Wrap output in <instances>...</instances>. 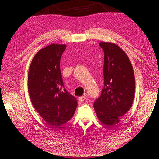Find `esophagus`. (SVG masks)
Masks as SVG:
<instances>
[{
    "instance_id": "esophagus-1",
    "label": "esophagus",
    "mask_w": 159,
    "mask_h": 159,
    "mask_svg": "<svg viewBox=\"0 0 159 159\" xmlns=\"http://www.w3.org/2000/svg\"><path fill=\"white\" fill-rule=\"evenodd\" d=\"M87 98V95H83V96H80L79 98V100L80 102H83V101H85V100H86Z\"/></svg>"
}]
</instances>
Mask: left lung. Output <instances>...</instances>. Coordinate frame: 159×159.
<instances>
[{
  "instance_id": "8db88e82",
  "label": "left lung",
  "mask_w": 159,
  "mask_h": 159,
  "mask_svg": "<svg viewBox=\"0 0 159 159\" xmlns=\"http://www.w3.org/2000/svg\"><path fill=\"white\" fill-rule=\"evenodd\" d=\"M99 45L104 52V88L93 107L101 122L112 126L131 108L135 80L130 61L120 46L111 42Z\"/></svg>"
}]
</instances>
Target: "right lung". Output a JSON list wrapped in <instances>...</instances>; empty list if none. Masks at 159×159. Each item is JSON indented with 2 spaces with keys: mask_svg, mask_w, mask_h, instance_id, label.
<instances>
[{
  "mask_svg": "<svg viewBox=\"0 0 159 159\" xmlns=\"http://www.w3.org/2000/svg\"><path fill=\"white\" fill-rule=\"evenodd\" d=\"M66 44L52 43L37 52L28 74V91L35 110L53 127L67 122L75 112L77 100L64 88L60 60Z\"/></svg>",
  "mask_w": 159,
  "mask_h": 159,
  "instance_id": "obj_1",
  "label": "right lung"
}]
</instances>
